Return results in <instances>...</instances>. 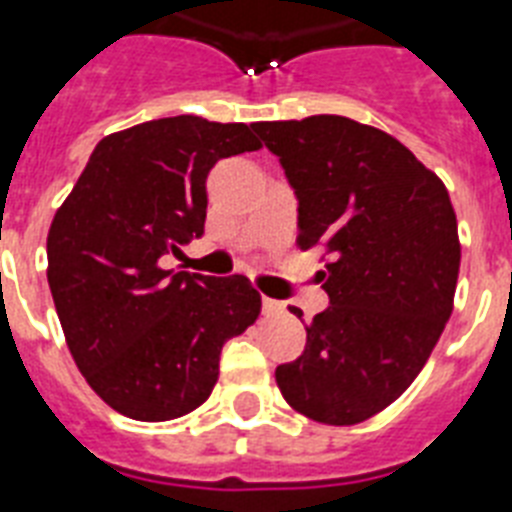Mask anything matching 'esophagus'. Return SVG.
Listing matches in <instances>:
<instances>
[{
	"mask_svg": "<svg viewBox=\"0 0 512 512\" xmlns=\"http://www.w3.org/2000/svg\"><path fill=\"white\" fill-rule=\"evenodd\" d=\"M263 313H268V315L284 313V302H278V299H270V297H263Z\"/></svg>",
	"mask_w": 512,
	"mask_h": 512,
	"instance_id": "34e87169",
	"label": "esophagus"
}]
</instances>
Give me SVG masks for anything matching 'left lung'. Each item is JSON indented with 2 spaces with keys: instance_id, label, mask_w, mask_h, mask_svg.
Returning a JSON list of instances; mask_svg holds the SVG:
<instances>
[{
  "instance_id": "8db88e82",
  "label": "left lung",
  "mask_w": 512,
  "mask_h": 512,
  "mask_svg": "<svg viewBox=\"0 0 512 512\" xmlns=\"http://www.w3.org/2000/svg\"><path fill=\"white\" fill-rule=\"evenodd\" d=\"M252 128L297 194V244L328 255V307L276 384L313 421L363 423L413 384L450 321L460 270L450 194L405 144L357 120Z\"/></svg>"
}]
</instances>
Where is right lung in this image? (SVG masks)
Segmentation results:
<instances>
[{
  "instance_id": "1",
  "label": "right lung",
  "mask_w": 512,
  "mask_h": 512,
  "mask_svg": "<svg viewBox=\"0 0 512 512\" xmlns=\"http://www.w3.org/2000/svg\"><path fill=\"white\" fill-rule=\"evenodd\" d=\"M260 149L244 123L176 115L99 141L47 236V278L78 371L134 421L197 410L220 350L260 315L249 278L165 270L205 234L207 173Z\"/></svg>"
}]
</instances>
